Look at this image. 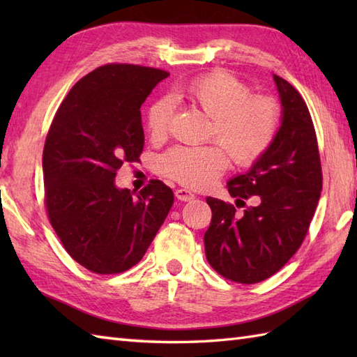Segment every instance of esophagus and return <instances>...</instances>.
Segmentation results:
<instances>
[{
	"label": "esophagus",
	"instance_id": "34e87169",
	"mask_svg": "<svg viewBox=\"0 0 357 357\" xmlns=\"http://www.w3.org/2000/svg\"><path fill=\"white\" fill-rule=\"evenodd\" d=\"M174 195H176L179 201H192L195 198V195L190 190H187V188H178Z\"/></svg>",
	"mask_w": 357,
	"mask_h": 357
}]
</instances>
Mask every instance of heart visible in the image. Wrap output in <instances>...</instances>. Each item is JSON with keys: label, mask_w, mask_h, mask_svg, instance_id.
Wrapping results in <instances>:
<instances>
[{"label": "heart", "mask_w": 357, "mask_h": 357, "mask_svg": "<svg viewBox=\"0 0 357 357\" xmlns=\"http://www.w3.org/2000/svg\"><path fill=\"white\" fill-rule=\"evenodd\" d=\"M173 96L211 118L208 138L219 146L174 147L158 159L164 176L188 188H206L221 176L231 161L247 167L267 153L280 126V107L270 96L252 95V89L229 72H211L173 90ZM173 107L169 98L147 110V128L153 139L170 132Z\"/></svg>", "instance_id": "heart-1"}]
</instances>
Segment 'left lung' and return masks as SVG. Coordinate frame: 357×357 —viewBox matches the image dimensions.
I'll return each instance as SVG.
<instances>
[{"mask_svg": "<svg viewBox=\"0 0 357 357\" xmlns=\"http://www.w3.org/2000/svg\"><path fill=\"white\" fill-rule=\"evenodd\" d=\"M282 124L267 153L227 183L236 206L207 198L211 222L204 234L208 264L233 282L256 284L275 275L304 242L322 190L314 126L305 101L290 82L273 75Z\"/></svg>", "mask_w": 357, "mask_h": 357, "instance_id": "8db88e82", "label": "left lung"}]
</instances>
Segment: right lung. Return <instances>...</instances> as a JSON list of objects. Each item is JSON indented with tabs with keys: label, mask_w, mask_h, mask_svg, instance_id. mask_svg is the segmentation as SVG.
<instances>
[{
	"label": "right lung",
	"mask_w": 357,
	"mask_h": 357,
	"mask_svg": "<svg viewBox=\"0 0 357 357\" xmlns=\"http://www.w3.org/2000/svg\"><path fill=\"white\" fill-rule=\"evenodd\" d=\"M169 73L105 64L75 84L56 110L43 151L44 202L66 252L96 275L138 264L173 206V192L151 179L139 190L115 185L124 162L144 149L141 105Z\"/></svg>",
	"instance_id": "obj_1"
}]
</instances>
